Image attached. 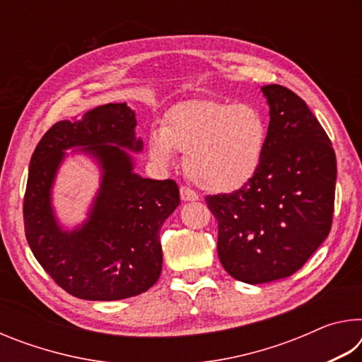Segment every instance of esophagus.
<instances>
[{
    "label": "esophagus",
    "mask_w": 362,
    "mask_h": 362,
    "mask_svg": "<svg viewBox=\"0 0 362 362\" xmlns=\"http://www.w3.org/2000/svg\"><path fill=\"white\" fill-rule=\"evenodd\" d=\"M180 199L185 201V203H188V201H198L199 196L196 194L193 189H189L187 187H180Z\"/></svg>",
    "instance_id": "obj_1"
}]
</instances>
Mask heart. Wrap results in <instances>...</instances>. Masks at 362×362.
Listing matches in <instances>:
<instances>
[{
    "instance_id": "b5f03b06",
    "label": "heart",
    "mask_w": 362,
    "mask_h": 362,
    "mask_svg": "<svg viewBox=\"0 0 362 362\" xmlns=\"http://www.w3.org/2000/svg\"><path fill=\"white\" fill-rule=\"evenodd\" d=\"M268 144V122L250 103L193 100L168 115L166 127L148 134L150 158L159 168L187 155L185 169L196 185L212 193H233L260 170Z\"/></svg>"
}]
</instances>
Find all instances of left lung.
I'll use <instances>...</instances> for the list:
<instances>
[{"label": "left lung", "mask_w": 362, "mask_h": 362, "mask_svg": "<svg viewBox=\"0 0 362 362\" xmlns=\"http://www.w3.org/2000/svg\"><path fill=\"white\" fill-rule=\"evenodd\" d=\"M262 93L269 124L260 170L238 192L206 198L218 259L247 284L291 276L315 254L332 225L337 180L332 144L308 105L279 84Z\"/></svg>", "instance_id": "1"}]
</instances>
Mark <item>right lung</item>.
<instances>
[{
  "instance_id": "obj_1",
  "label": "right lung",
  "mask_w": 362,
  "mask_h": 362,
  "mask_svg": "<svg viewBox=\"0 0 362 362\" xmlns=\"http://www.w3.org/2000/svg\"><path fill=\"white\" fill-rule=\"evenodd\" d=\"M136 126V112L126 102L95 107L81 119L56 122L30 161L23 199L28 246L49 276L78 298H129L161 274L159 230L180 204L179 187L134 170L129 151L144 150ZM70 154L89 156L101 174L88 217L71 229L59 223L52 204L58 169Z\"/></svg>"
}]
</instances>
